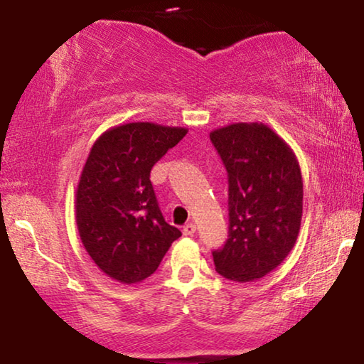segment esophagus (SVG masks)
I'll return each instance as SVG.
<instances>
[{
  "label": "esophagus",
  "mask_w": 364,
  "mask_h": 364,
  "mask_svg": "<svg viewBox=\"0 0 364 364\" xmlns=\"http://www.w3.org/2000/svg\"><path fill=\"white\" fill-rule=\"evenodd\" d=\"M194 232H196V225L194 223H188V225L183 226L184 236H193Z\"/></svg>",
  "instance_id": "esophagus-1"
}]
</instances>
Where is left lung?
Listing matches in <instances>:
<instances>
[{"label":"left lung","mask_w":364,"mask_h":364,"mask_svg":"<svg viewBox=\"0 0 364 364\" xmlns=\"http://www.w3.org/2000/svg\"><path fill=\"white\" fill-rule=\"evenodd\" d=\"M228 171V239L215 269L249 282L273 271L297 241L304 181L295 154L263 123H232L210 133Z\"/></svg>","instance_id":"1"}]
</instances>
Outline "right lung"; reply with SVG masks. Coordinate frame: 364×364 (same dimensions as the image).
<instances>
[{"label": "right lung", "mask_w": 364, "mask_h": 364, "mask_svg": "<svg viewBox=\"0 0 364 364\" xmlns=\"http://www.w3.org/2000/svg\"><path fill=\"white\" fill-rule=\"evenodd\" d=\"M181 127L136 122L110 128L96 139L80 176L75 220L93 262L123 284L154 273L181 236L160 212L151 170L186 136Z\"/></svg>", "instance_id": "add662e5"}]
</instances>
